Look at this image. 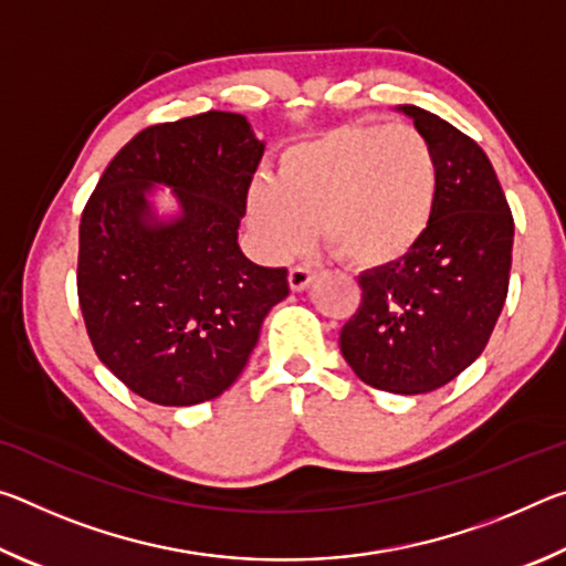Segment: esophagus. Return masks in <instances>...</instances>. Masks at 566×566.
<instances>
[{"label":"esophagus","instance_id":"obj_1","mask_svg":"<svg viewBox=\"0 0 566 566\" xmlns=\"http://www.w3.org/2000/svg\"><path fill=\"white\" fill-rule=\"evenodd\" d=\"M312 280H314V272L310 270V266H292L290 270L292 292H304L306 286L312 284Z\"/></svg>","mask_w":566,"mask_h":566}]
</instances>
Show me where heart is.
Masks as SVG:
<instances>
[{
  "mask_svg": "<svg viewBox=\"0 0 566 566\" xmlns=\"http://www.w3.org/2000/svg\"><path fill=\"white\" fill-rule=\"evenodd\" d=\"M437 155L405 124H342L286 147L276 179L247 189V222L272 260L294 254L317 219L322 242L357 270L405 260L432 222Z\"/></svg>",
  "mask_w": 566,
  "mask_h": 566,
  "instance_id": "1",
  "label": "heart"
}]
</instances>
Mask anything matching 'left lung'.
<instances>
[{
	"label": "left lung",
	"instance_id": "8db88e82",
	"mask_svg": "<svg viewBox=\"0 0 566 566\" xmlns=\"http://www.w3.org/2000/svg\"><path fill=\"white\" fill-rule=\"evenodd\" d=\"M437 155L432 222L405 260L359 276L361 304L339 334L364 385L424 395L484 352L510 290L514 219L490 157L437 114L401 104Z\"/></svg>",
	"mask_w": 566,
	"mask_h": 566
}]
</instances>
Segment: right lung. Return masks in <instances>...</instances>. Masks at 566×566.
Wrapping results in <instances>:
<instances>
[{"instance_id": "add662e5", "label": "right lung", "mask_w": 566, "mask_h": 566, "mask_svg": "<svg viewBox=\"0 0 566 566\" xmlns=\"http://www.w3.org/2000/svg\"><path fill=\"white\" fill-rule=\"evenodd\" d=\"M264 142L244 114L155 124L119 149L80 224L76 292L92 347L134 395L191 407L242 375L262 322L290 294L286 270L239 249ZM157 186L178 214H156Z\"/></svg>"}]
</instances>
